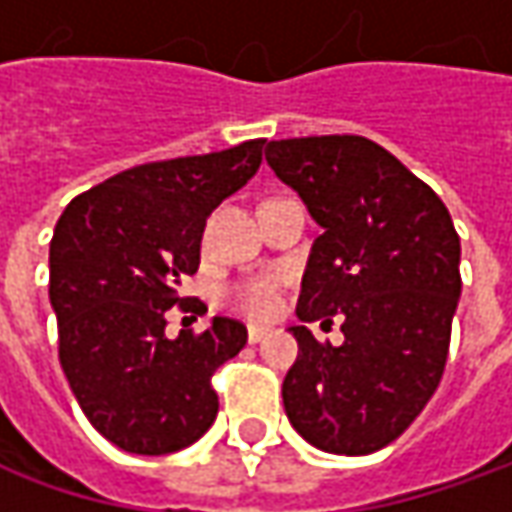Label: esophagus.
<instances>
[{
	"label": "esophagus",
	"instance_id": "obj_1",
	"mask_svg": "<svg viewBox=\"0 0 512 512\" xmlns=\"http://www.w3.org/2000/svg\"><path fill=\"white\" fill-rule=\"evenodd\" d=\"M267 339V327H259V325H250L247 327V342L250 344H259Z\"/></svg>",
	"mask_w": 512,
	"mask_h": 512
}]
</instances>
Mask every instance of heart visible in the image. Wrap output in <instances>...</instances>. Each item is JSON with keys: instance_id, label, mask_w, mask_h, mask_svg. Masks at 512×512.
I'll return each instance as SVG.
<instances>
[{"instance_id": "b5f03b06", "label": "heart", "mask_w": 512, "mask_h": 512, "mask_svg": "<svg viewBox=\"0 0 512 512\" xmlns=\"http://www.w3.org/2000/svg\"><path fill=\"white\" fill-rule=\"evenodd\" d=\"M282 287H285V276L262 273V276H253V279L227 287L225 302L227 307H233L247 319H270L282 305Z\"/></svg>"}]
</instances>
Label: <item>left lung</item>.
<instances>
[{
  "mask_svg": "<svg viewBox=\"0 0 512 512\" xmlns=\"http://www.w3.org/2000/svg\"><path fill=\"white\" fill-rule=\"evenodd\" d=\"M267 165L325 227L313 242L296 316H339L344 342L290 327L299 356L285 413L313 447L344 456L396 442L442 382L462 296L459 233L444 202L364 136L267 142Z\"/></svg>",
  "mask_w": 512,
  "mask_h": 512,
  "instance_id": "8db88e82",
  "label": "left lung"
}]
</instances>
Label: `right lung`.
Listing matches in <instances>:
<instances>
[{
  "label": "right lung",
  "mask_w": 512,
  "mask_h": 512,
  "mask_svg": "<svg viewBox=\"0 0 512 512\" xmlns=\"http://www.w3.org/2000/svg\"><path fill=\"white\" fill-rule=\"evenodd\" d=\"M265 139L148 162L79 193L50 239V305L59 362L88 422L139 456L176 453L219 413L213 373L247 342L242 322L165 336L168 310H199L176 293L199 270L213 207L247 185ZM207 310V307H202Z\"/></svg>",
  "instance_id": "add662e5"
}]
</instances>
